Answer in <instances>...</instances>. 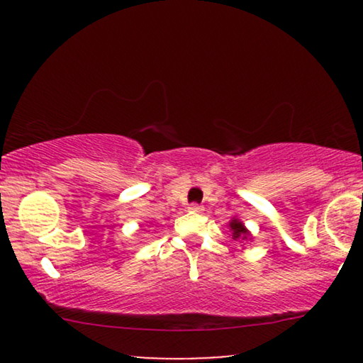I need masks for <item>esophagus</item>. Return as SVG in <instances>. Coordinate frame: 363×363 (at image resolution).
I'll use <instances>...</instances> for the list:
<instances>
[{"mask_svg": "<svg viewBox=\"0 0 363 363\" xmlns=\"http://www.w3.org/2000/svg\"><path fill=\"white\" fill-rule=\"evenodd\" d=\"M188 210H190L191 213H201L203 206L198 205V203H191V205H188Z\"/></svg>", "mask_w": 363, "mask_h": 363, "instance_id": "esophagus-1", "label": "esophagus"}]
</instances>
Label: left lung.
Wrapping results in <instances>:
<instances>
[{
    "label": "left lung",
    "instance_id": "left-lung-1",
    "mask_svg": "<svg viewBox=\"0 0 363 363\" xmlns=\"http://www.w3.org/2000/svg\"><path fill=\"white\" fill-rule=\"evenodd\" d=\"M230 228H231V236L235 241L251 240V233L246 230V226L242 225V221L238 220V218H233L230 221Z\"/></svg>",
    "mask_w": 363,
    "mask_h": 363
}]
</instances>
